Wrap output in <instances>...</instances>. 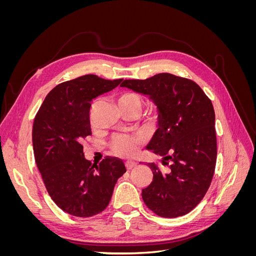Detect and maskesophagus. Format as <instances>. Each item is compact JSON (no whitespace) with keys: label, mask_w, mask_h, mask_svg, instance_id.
<instances>
[{"label":"esophagus","mask_w":256,"mask_h":256,"mask_svg":"<svg viewBox=\"0 0 256 256\" xmlns=\"http://www.w3.org/2000/svg\"><path fill=\"white\" fill-rule=\"evenodd\" d=\"M125 166H126L127 170H132L138 166V164H136V162H134V161H127Z\"/></svg>","instance_id":"34e87169"}]
</instances>
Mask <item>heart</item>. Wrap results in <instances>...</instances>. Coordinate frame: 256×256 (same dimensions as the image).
I'll return each mask as SVG.
<instances>
[{
	"mask_svg": "<svg viewBox=\"0 0 256 256\" xmlns=\"http://www.w3.org/2000/svg\"><path fill=\"white\" fill-rule=\"evenodd\" d=\"M120 106H134L140 110L141 99L134 92H125L118 99ZM143 138L141 136L136 134H118L112 138L111 148L114 154L120 157L129 158L138 152L142 145Z\"/></svg>",
	"mask_w": 256,
	"mask_h": 256,
	"instance_id": "heart-1",
	"label": "heart"
}]
</instances>
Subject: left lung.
Instances as JSON below:
<instances>
[{"label": "left lung", "instance_id": "obj_1", "mask_svg": "<svg viewBox=\"0 0 256 256\" xmlns=\"http://www.w3.org/2000/svg\"><path fill=\"white\" fill-rule=\"evenodd\" d=\"M122 88L148 96L157 106L158 129L146 150L172 161L164 174L150 164L154 178L142 190L146 206L164 218L187 214L210 186L216 160L214 110L192 80L158 74L146 80H125Z\"/></svg>", "mask_w": 256, "mask_h": 256}]
</instances>
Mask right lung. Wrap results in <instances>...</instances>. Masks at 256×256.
I'll list each match as a JSON object with an SVG mask.
<instances>
[{
  "label": "right lung",
  "instance_id": "right-lung-1",
  "mask_svg": "<svg viewBox=\"0 0 256 256\" xmlns=\"http://www.w3.org/2000/svg\"><path fill=\"white\" fill-rule=\"evenodd\" d=\"M122 79L86 74L56 85L38 110L33 125L35 161L49 196L74 216H95L109 205L124 162L106 157L98 166L84 158L82 138L92 134V99L118 86Z\"/></svg>",
  "mask_w": 256,
  "mask_h": 256
}]
</instances>
